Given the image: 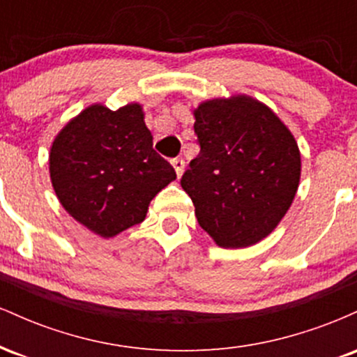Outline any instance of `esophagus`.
Wrapping results in <instances>:
<instances>
[{
	"label": "esophagus",
	"instance_id": "34e87169",
	"mask_svg": "<svg viewBox=\"0 0 357 357\" xmlns=\"http://www.w3.org/2000/svg\"><path fill=\"white\" fill-rule=\"evenodd\" d=\"M171 165H173L176 174H178V178H179V176H181L183 171H184V159L183 158L171 159Z\"/></svg>",
	"mask_w": 357,
	"mask_h": 357
}]
</instances>
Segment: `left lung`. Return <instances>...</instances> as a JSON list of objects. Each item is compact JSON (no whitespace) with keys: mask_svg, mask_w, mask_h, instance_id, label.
I'll list each match as a JSON object with an SVG mask.
<instances>
[{"mask_svg":"<svg viewBox=\"0 0 357 357\" xmlns=\"http://www.w3.org/2000/svg\"><path fill=\"white\" fill-rule=\"evenodd\" d=\"M192 114L202 149L183 174V190L216 245L250 247L275 230L296 198V137L272 109L250 96L202 102Z\"/></svg>","mask_w":357,"mask_h":357,"instance_id":"8db88e82","label":"left lung"}]
</instances>
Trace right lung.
<instances>
[{
    "mask_svg": "<svg viewBox=\"0 0 357 357\" xmlns=\"http://www.w3.org/2000/svg\"><path fill=\"white\" fill-rule=\"evenodd\" d=\"M48 161L61 206L102 238L144 221L151 199L176 179L136 102L89 105L56 134Z\"/></svg>",
    "mask_w": 357,
    "mask_h": 357,
    "instance_id": "add662e5",
    "label": "right lung"
}]
</instances>
